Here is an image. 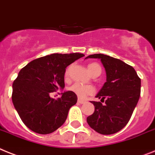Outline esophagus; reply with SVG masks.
I'll use <instances>...</instances> for the list:
<instances>
[{
    "label": "esophagus",
    "mask_w": 155,
    "mask_h": 155,
    "mask_svg": "<svg viewBox=\"0 0 155 155\" xmlns=\"http://www.w3.org/2000/svg\"><path fill=\"white\" fill-rule=\"evenodd\" d=\"M85 102L86 101H84V100H82V99H80V98H78V102H79V103L84 104V103H85Z\"/></svg>",
    "instance_id": "1"
}]
</instances>
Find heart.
I'll list each match as a JSON object with an SVG mask.
<instances>
[{"label": "heart", "instance_id": "obj_1", "mask_svg": "<svg viewBox=\"0 0 155 155\" xmlns=\"http://www.w3.org/2000/svg\"><path fill=\"white\" fill-rule=\"evenodd\" d=\"M69 69L70 67L66 70L65 71V76L68 75L69 73ZM88 69L89 71L92 75L96 73H101L102 71V68L101 66L98 64L97 63H91L88 65ZM68 90L70 91L73 92L74 94H75L76 95L78 96L80 98H84L86 96L90 95V94H93L94 92H95V89L94 87L93 86L91 85H85V84H80V83H74L72 85H71L70 87H68Z\"/></svg>", "mask_w": 155, "mask_h": 155}]
</instances>
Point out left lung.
<instances>
[{
	"mask_svg": "<svg viewBox=\"0 0 155 155\" xmlns=\"http://www.w3.org/2000/svg\"><path fill=\"white\" fill-rule=\"evenodd\" d=\"M86 58L101 60L106 71V82L96 97L106 103L91 102L94 112L87 121L95 132L111 135L124 128L131 119L140 96L141 80L133 67L120 60L102 53Z\"/></svg>",
	"mask_w": 155,
	"mask_h": 155,
	"instance_id": "obj_1",
	"label": "left lung"
}]
</instances>
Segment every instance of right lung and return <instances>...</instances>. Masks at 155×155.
<instances>
[{
    "instance_id": "right-lung-1",
    "label": "right lung",
    "mask_w": 155,
    "mask_h": 155,
    "mask_svg": "<svg viewBox=\"0 0 155 155\" xmlns=\"http://www.w3.org/2000/svg\"><path fill=\"white\" fill-rule=\"evenodd\" d=\"M83 53H53L27 64L12 84V100L23 124L38 134H49L65 122L69 109L77 102L71 91L62 93L58 99L53 92L64 87L66 68Z\"/></svg>"
}]
</instances>
